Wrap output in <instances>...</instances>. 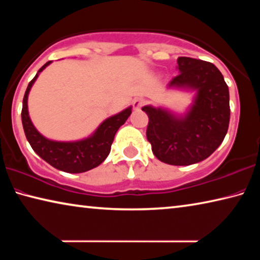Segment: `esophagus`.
<instances>
[{
	"label": "esophagus",
	"mask_w": 260,
	"mask_h": 260,
	"mask_svg": "<svg viewBox=\"0 0 260 260\" xmlns=\"http://www.w3.org/2000/svg\"><path fill=\"white\" fill-rule=\"evenodd\" d=\"M143 105H145V101L141 100V98H137V100L133 102V109L135 111H139Z\"/></svg>",
	"instance_id": "obj_1"
}]
</instances>
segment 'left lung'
Here are the masks:
<instances>
[{
  "mask_svg": "<svg viewBox=\"0 0 260 260\" xmlns=\"http://www.w3.org/2000/svg\"><path fill=\"white\" fill-rule=\"evenodd\" d=\"M179 75L168 90L194 92L184 113L162 106L146 105L149 118L147 139L160 162L191 166L209 157L223 141L230 119L229 89L215 66L203 60L180 56Z\"/></svg>",
  "mask_w": 260,
  "mask_h": 260,
  "instance_id": "obj_1",
  "label": "left lung"
}]
</instances>
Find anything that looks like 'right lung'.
Masks as SVG:
<instances>
[{"mask_svg": "<svg viewBox=\"0 0 260 260\" xmlns=\"http://www.w3.org/2000/svg\"><path fill=\"white\" fill-rule=\"evenodd\" d=\"M51 63L52 61L45 63L26 88L22 109L24 133L36 154L46 160L48 164H51L57 170L68 172V174H81V172L89 171L98 167L108 157L114 135L120 128V126L128 119L132 113V106L105 119L88 138L76 140V141H56V140L47 139L39 133L34 122L31 121L30 115H28L27 98L39 74Z\"/></svg>", "mask_w": 260, "mask_h": 260, "instance_id": "right-lung-1", "label": "right lung"}]
</instances>
